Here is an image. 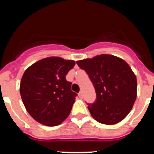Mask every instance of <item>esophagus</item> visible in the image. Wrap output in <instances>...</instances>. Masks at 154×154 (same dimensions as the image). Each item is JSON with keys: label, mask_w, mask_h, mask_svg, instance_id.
<instances>
[{"label": "esophagus", "mask_w": 154, "mask_h": 154, "mask_svg": "<svg viewBox=\"0 0 154 154\" xmlns=\"http://www.w3.org/2000/svg\"><path fill=\"white\" fill-rule=\"evenodd\" d=\"M79 98H81V99L83 98V93H82V92H80L79 93Z\"/></svg>", "instance_id": "esophagus-1"}]
</instances>
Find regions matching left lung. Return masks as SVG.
<instances>
[{"instance_id": "obj_1", "label": "left lung", "mask_w": 154, "mask_h": 154, "mask_svg": "<svg viewBox=\"0 0 154 154\" xmlns=\"http://www.w3.org/2000/svg\"><path fill=\"white\" fill-rule=\"evenodd\" d=\"M76 63L89 75L96 89V102L88 106L92 117L106 125L123 120L137 99V77L130 65L122 58L107 54Z\"/></svg>"}]
</instances>
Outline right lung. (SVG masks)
<instances>
[{"instance_id": "obj_1", "label": "right lung", "mask_w": 154, "mask_h": 154, "mask_svg": "<svg viewBox=\"0 0 154 154\" xmlns=\"http://www.w3.org/2000/svg\"><path fill=\"white\" fill-rule=\"evenodd\" d=\"M75 65L73 60L48 57L25 70L20 93L24 107L37 122L55 126L69 116L77 94L71 90L72 82L65 76Z\"/></svg>"}]
</instances>
